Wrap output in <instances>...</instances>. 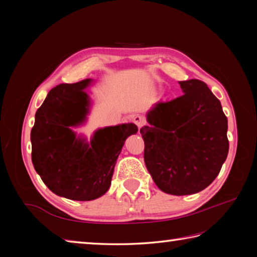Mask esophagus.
Returning <instances> with one entry per match:
<instances>
[{
    "label": "esophagus",
    "instance_id": "34e87169",
    "mask_svg": "<svg viewBox=\"0 0 257 257\" xmlns=\"http://www.w3.org/2000/svg\"><path fill=\"white\" fill-rule=\"evenodd\" d=\"M133 120H134V123L136 124L139 129H141L142 127H144V125L146 124V120L144 116H142V115H135Z\"/></svg>",
    "mask_w": 257,
    "mask_h": 257
}]
</instances>
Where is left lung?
Listing matches in <instances>:
<instances>
[{"label": "left lung", "instance_id": "1", "mask_svg": "<svg viewBox=\"0 0 257 257\" xmlns=\"http://www.w3.org/2000/svg\"><path fill=\"white\" fill-rule=\"evenodd\" d=\"M185 94L159 102L141 129L147 170L167 194L191 195L210 186L229 151L228 119L205 82L179 81Z\"/></svg>", "mask_w": 257, "mask_h": 257}]
</instances>
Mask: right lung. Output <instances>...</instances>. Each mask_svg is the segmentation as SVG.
<instances>
[{
    "label": "right lung",
    "mask_w": 257,
    "mask_h": 257,
    "mask_svg": "<svg viewBox=\"0 0 257 257\" xmlns=\"http://www.w3.org/2000/svg\"><path fill=\"white\" fill-rule=\"evenodd\" d=\"M92 80L52 88L35 114L30 133L34 168L51 191L73 201H92L110 188L116 159L124 141L136 134L134 123L95 132L88 144L71 127L85 122Z\"/></svg>",
    "instance_id": "1"
}]
</instances>
